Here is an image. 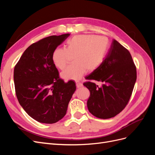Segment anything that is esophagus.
Wrapping results in <instances>:
<instances>
[{
  "mask_svg": "<svg viewBox=\"0 0 155 155\" xmlns=\"http://www.w3.org/2000/svg\"><path fill=\"white\" fill-rule=\"evenodd\" d=\"M76 84L77 88H80V87H83V84L81 83H80V82H76Z\"/></svg>",
  "mask_w": 155,
  "mask_h": 155,
  "instance_id": "34e87169",
  "label": "esophagus"
}]
</instances>
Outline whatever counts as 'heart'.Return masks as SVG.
<instances>
[{
	"mask_svg": "<svg viewBox=\"0 0 155 155\" xmlns=\"http://www.w3.org/2000/svg\"><path fill=\"white\" fill-rule=\"evenodd\" d=\"M108 47V39L101 35H78L67 41L66 48H57L52 54L55 66L63 70L74 57V64L61 74L65 79L78 80L87 72H92L100 66Z\"/></svg>",
	"mask_w": 155,
	"mask_h": 155,
	"instance_id": "b5f03b06",
	"label": "heart"
}]
</instances>
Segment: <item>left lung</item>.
I'll use <instances>...</instances> for the list:
<instances>
[{
	"label": "left lung",
	"mask_w": 155,
	"mask_h": 155,
	"mask_svg": "<svg viewBox=\"0 0 155 155\" xmlns=\"http://www.w3.org/2000/svg\"><path fill=\"white\" fill-rule=\"evenodd\" d=\"M83 83L91 92L89 112L101 119L113 118L128 104L137 80V67L129 50L115 39L100 66ZM99 81V87L94 83Z\"/></svg>",
	"instance_id": "8db88e82"
}]
</instances>
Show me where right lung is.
Masks as SVG:
<instances>
[{
    "label": "right lung",
    "instance_id": "right-lung-1",
    "mask_svg": "<svg viewBox=\"0 0 155 155\" xmlns=\"http://www.w3.org/2000/svg\"><path fill=\"white\" fill-rule=\"evenodd\" d=\"M70 35H51L31 45L15 66V93L20 105L32 118L54 124L67 113L76 90L72 81L64 83L52 61V54Z\"/></svg>",
    "mask_w": 155,
    "mask_h": 155
}]
</instances>
